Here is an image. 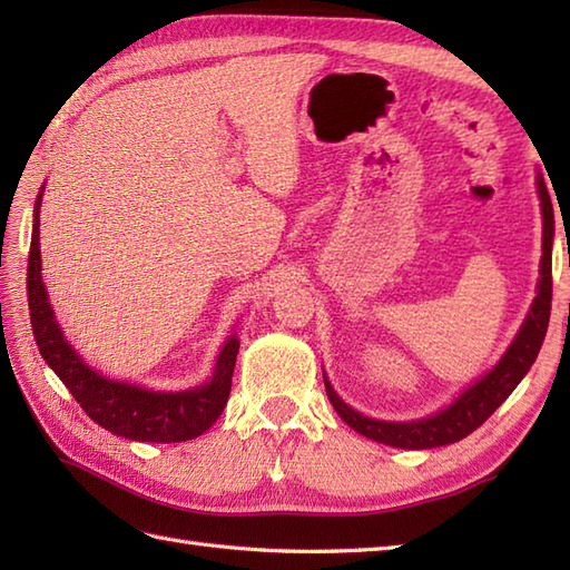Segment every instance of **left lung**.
<instances>
[{
    "label": "left lung",
    "mask_w": 570,
    "mask_h": 570,
    "mask_svg": "<svg viewBox=\"0 0 570 570\" xmlns=\"http://www.w3.org/2000/svg\"><path fill=\"white\" fill-rule=\"evenodd\" d=\"M537 190L541 198V215H543V257H541V278H539V294L531 304L529 316L517 333L514 343L507 350L504 357L494 365L485 377H480L475 384L460 394L455 402L439 411V414L419 419V421H377L370 416L357 414L350 409L341 396L333 392L331 382L325 380V392L333 409L337 411L350 429L384 445L392 448H409V451H423V448H439L465 439L478 426H482L498 409L507 396L514 392V386L524 380L529 367L541 350L543 335L549 328L551 316V247H553V205L551 196L543 184V176L537 178Z\"/></svg>",
    "instance_id": "1"
}]
</instances>
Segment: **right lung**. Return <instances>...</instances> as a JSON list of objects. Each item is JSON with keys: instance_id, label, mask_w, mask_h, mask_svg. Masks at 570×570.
I'll return each mask as SVG.
<instances>
[{"instance_id": "obj_1", "label": "right lung", "mask_w": 570, "mask_h": 570, "mask_svg": "<svg viewBox=\"0 0 570 570\" xmlns=\"http://www.w3.org/2000/svg\"><path fill=\"white\" fill-rule=\"evenodd\" d=\"M43 188L33 205V233L29 249V311L36 345L68 392L78 399L95 423L102 429L122 435L129 441L149 443H180L198 439L208 431L227 404L229 386L239 341L229 337L215 362L210 382L193 386L186 392H151L137 384L107 380L105 374L92 370L66 341L58 328L53 308L48 304V292L41 282V249H39V213H41Z\"/></svg>"}]
</instances>
